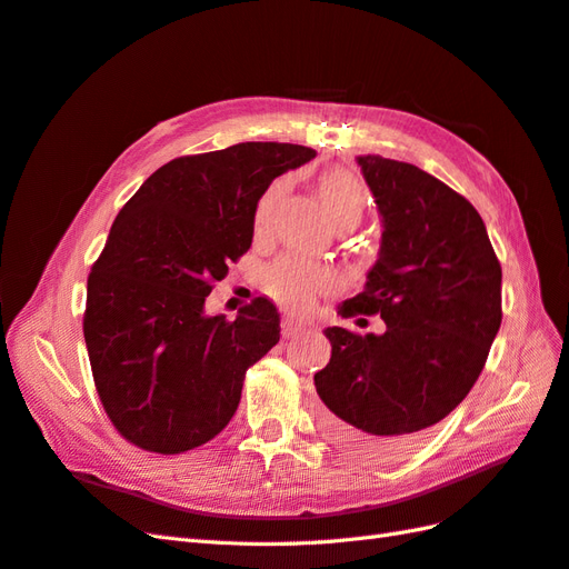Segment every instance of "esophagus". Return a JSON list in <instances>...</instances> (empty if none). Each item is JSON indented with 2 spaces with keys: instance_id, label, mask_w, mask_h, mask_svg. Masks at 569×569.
<instances>
[{
  "instance_id": "esophagus-1",
  "label": "esophagus",
  "mask_w": 569,
  "mask_h": 569,
  "mask_svg": "<svg viewBox=\"0 0 569 569\" xmlns=\"http://www.w3.org/2000/svg\"><path fill=\"white\" fill-rule=\"evenodd\" d=\"M306 328V322L303 320H299V318H295V316H287L284 320H282V337H295V335H299V332H303Z\"/></svg>"
}]
</instances>
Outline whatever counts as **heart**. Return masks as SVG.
Segmentation results:
<instances>
[{
  "mask_svg": "<svg viewBox=\"0 0 569 569\" xmlns=\"http://www.w3.org/2000/svg\"><path fill=\"white\" fill-rule=\"evenodd\" d=\"M282 191H284V179H278L272 181V187L266 191L263 198H260L258 210H256L258 229L266 224L270 208L274 201H278ZM318 196H320V206L330 220L345 218V214L361 218V212L366 210V203H368V196L359 177L351 174L349 170H340V167L320 174ZM330 284H332L330 270L316 263H306V260H297V258L278 260V263L270 266L263 274V287L268 295L272 299L291 306V309H309V306L316 301V297L322 295Z\"/></svg>",
  "mask_w": 569,
  "mask_h": 569,
  "instance_id": "obj_1",
  "label": "heart"
}]
</instances>
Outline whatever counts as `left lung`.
<instances>
[{
	"instance_id": "8db88e82",
	"label": "left lung",
	"mask_w": 569,
	"mask_h": 569,
	"mask_svg": "<svg viewBox=\"0 0 569 569\" xmlns=\"http://www.w3.org/2000/svg\"><path fill=\"white\" fill-rule=\"evenodd\" d=\"M357 162L380 214V249L363 289L337 309L380 313L386 332L328 328L332 357L313 382L330 440L390 459L448 417L481 376L502 320V270L465 196L417 164Z\"/></svg>"
}]
</instances>
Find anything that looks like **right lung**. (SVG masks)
<instances>
[{
    "label": "right lung",
    "instance_id": "right-lung-1",
    "mask_svg": "<svg viewBox=\"0 0 569 569\" xmlns=\"http://www.w3.org/2000/svg\"><path fill=\"white\" fill-rule=\"evenodd\" d=\"M316 150L237 143L177 158L119 210L88 278L83 337L107 417L138 448L179 455L234 417L249 366L280 342L268 297L234 320L206 299L251 249L260 196Z\"/></svg>",
    "mask_w": 569,
    "mask_h": 569
}]
</instances>
